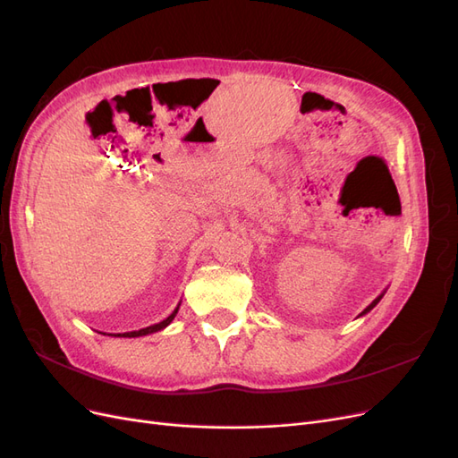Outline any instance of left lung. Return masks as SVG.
Listing matches in <instances>:
<instances>
[{
	"mask_svg": "<svg viewBox=\"0 0 458 458\" xmlns=\"http://www.w3.org/2000/svg\"><path fill=\"white\" fill-rule=\"evenodd\" d=\"M384 294H386V290H384V293H382V294H380V296H378V298H377V300H374V301H372V303H370V306H367V308H365V310H363V311H361V315H359V317H363V315H365V313H369V311H370V310H372V308H374V306H377V303H378V301H380V300H382V296H384Z\"/></svg>",
	"mask_w": 458,
	"mask_h": 458,
	"instance_id": "1",
	"label": "left lung"
}]
</instances>
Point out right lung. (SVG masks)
Here are the masks:
<instances>
[{
    "label": "right lung",
    "mask_w": 458,
    "mask_h": 458,
    "mask_svg": "<svg viewBox=\"0 0 458 458\" xmlns=\"http://www.w3.org/2000/svg\"><path fill=\"white\" fill-rule=\"evenodd\" d=\"M179 306H182V301L177 303V308L172 311V315H170V317H165L164 321H160V323H157V325H150V327H147V328H141V330L123 332V335H108V336H116V338H140V336H147V335H152V332H158V330L165 328V327H168V325L174 321V317L177 315V310H179Z\"/></svg>",
    "instance_id": "obj_1"
}]
</instances>
